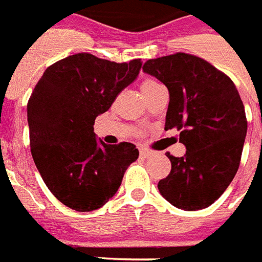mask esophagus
<instances>
[{"instance_id": "esophagus-1", "label": "esophagus", "mask_w": 262, "mask_h": 262, "mask_svg": "<svg viewBox=\"0 0 262 262\" xmlns=\"http://www.w3.org/2000/svg\"><path fill=\"white\" fill-rule=\"evenodd\" d=\"M139 155H141V157H143V159H147L149 156H152L153 152L152 150H149V149H146V147H141V149H139Z\"/></svg>"}]
</instances>
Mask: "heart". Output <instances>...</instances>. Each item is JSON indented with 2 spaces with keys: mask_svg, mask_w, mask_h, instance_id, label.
Listing matches in <instances>:
<instances>
[{
  "mask_svg": "<svg viewBox=\"0 0 262 262\" xmlns=\"http://www.w3.org/2000/svg\"><path fill=\"white\" fill-rule=\"evenodd\" d=\"M157 85H160V84H159L156 80H152V78H146V80H143L142 84H141V91H142V94H143V92L149 91L150 88H153V86H157Z\"/></svg>",
  "mask_w": 262,
  "mask_h": 262,
  "instance_id": "1",
  "label": "heart"
}]
</instances>
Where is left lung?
Returning a JSON list of instances; mask_svg holds the SVG:
<instances>
[{"label": "left lung", "instance_id": "1", "mask_svg": "<svg viewBox=\"0 0 262 262\" xmlns=\"http://www.w3.org/2000/svg\"><path fill=\"white\" fill-rule=\"evenodd\" d=\"M142 69L167 86L164 129H178L186 147L182 157L167 153L171 171L157 188L181 210L208 207L225 192L241 164L247 133L241 95L225 73L194 55L149 59Z\"/></svg>", "mask_w": 262, "mask_h": 262}]
</instances>
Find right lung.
<instances>
[{
  "label": "right lung",
  "instance_id": "obj_1",
  "mask_svg": "<svg viewBox=\"0 0 262 262\" xmlns=\"http://www.w3.org/2000/svg\"><path fill=\"white\" fill-rule=\"evenodd\" d=\"M141 66V59L116 63L81 52L51 64L31 92V156L52 194L76 211L107 203L138 159L133 143L96 141L94 123L137 78Z\"/></svg>",
  "mask_w": 262,
  "mask_h": 262
}]
</instances>
